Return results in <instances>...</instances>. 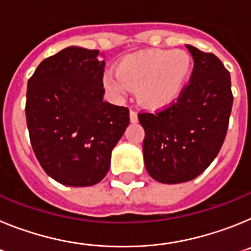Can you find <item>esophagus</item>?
Masks as SVG:
<instances>
[{"mask_svg": "<svg viewBox=\"0 0 251 251\" xmlns=\"http://www.w3.org/2000/svg\"><path fill=\"white\" fill-rule=\"evenodd\" d=\"M129 119L132 123H136V122H138V115H137V112L136 110H130L129 112Z\"/></svg>", "mask_w": 251, "mask_h": 251, "instance_id": "34e87169", "label": "esophagus"}]
</instances>
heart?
<instances>
[{"label":"heart","mask_w":251,"mask_h":251,"mask_svg":"<svg viewBox=\"0 0 251 251\" xmlns=\"http://www.w3.org/2000/svg\"><path fill=\"white\" fill-rule=\"evenodd\" d=\"M191 70V59L182 50L151 49L127 55L117 70L104 74V85L117 98L136 90L142 105L158 109L178 98Z\"/></svg>","instance_id":"obj_1"}]
</instances>
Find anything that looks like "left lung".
<instances>
[{
	"instance_id": "left-lung-1",
	"label": "left lung",
	"mask_w": 251,
	"mask_h": 251,
	"mask_svg": "<svg viewBox=\"0 0 251 251\" xmlns=\"http://www.w3.org/2000/svg\"><path fill=\"white\" fill-rule=\"evenodd\" d=\"M195 65L176 101L157 113H139L148 174L162 183L196 178L225 141L232 108L230 73L221 60L186 45Z\"/></svg>"
}]
</instances>
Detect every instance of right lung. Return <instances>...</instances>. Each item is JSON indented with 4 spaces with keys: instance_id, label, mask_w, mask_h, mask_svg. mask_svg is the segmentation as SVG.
<instances>
[{
    "instance_id": "obj_1",
    "label": "right lung",
    "mask_w": 251,
    "mask_h": 251,
    "mask_svg": "<svg viewBox=\"0 0 251 251\" xmlns=\"http://www.w3.org/2000/svg\"><path fill=\"white\" fill-rule=\"evenodd\" d=\"M99 50L70 46L40 63L28 79L26 123L32 150L57 182H100L112 150L129 124V109L103 100Z\"/></svg>"
}]
</instances>
